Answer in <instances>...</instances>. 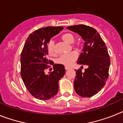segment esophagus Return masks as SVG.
Segmentation results:
<instances>
[{
	"instance_id": "obj_1",
	"label": "esophagus",
	"mask_w": 123,
	"mask_h": 123,
	"mask_svg": "<svg viewBox=\"0 0 123 123\" xmlns=\"http://www.w3.org/2000/svg\"><path fill=\"white\" fill-rule=\"evenodd\" d=\"M65 69L66 70H69V69H70V68H69V67H65Z\"/></svg>"
}]
</instances>
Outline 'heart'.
I'll use <instances>...</instances> for the list:
<instances>
[{"mask_svg": "<svg viewBox=\"0 0 123 123\" xmlns=\"http://www.w3.org/2000/svg\"><path fill=\"white\" fill-rule=\"evenodd\" d=\"M61 38L63 41L65 42L68 43L69 44L73 43L74 42L75 38L74 35L71 33H65L61 36ZM74 47L75 48H79V44H74ZM48 53L51 55H54L55 54V51H54V43L53 41H50L48 44ZM78 55L77 53L75 51H72L67 54H62L61 55L60 57L57 59V63L60 64L64 65L66 67H69L77 59Z\"/></svg>", "mask_w": 123, "mask_h": 123, "instance_id": "obj_1", "label": "heart"}]
</instances>
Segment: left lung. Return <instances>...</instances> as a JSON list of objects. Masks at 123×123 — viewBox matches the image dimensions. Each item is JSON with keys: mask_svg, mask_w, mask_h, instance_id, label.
<instances>
[{"mask_svg": "<svg viewBox=\"0 0 123 123\" xmlns=\"http://www.w3.org/2000/svg\"><path fill=\"white\" fill-rule=\"evenodd\" d=\"M67 28L79 34L85 41L77 62L88 66L84 72L80 69L76 70L74 82L75 91L82 97H92L103 88L108 77L110 58L107 48L93 28L78 25Z\"/></svg>", "mask_w": 123, "mask_h": 123, "instance_id": "obj_1", "label": "left lung"}]
</instances>
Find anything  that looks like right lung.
Segmentation results:
<instances>
[{
  "instance_id": "obj_1",
  "label": "right lung",
  "mask_w": 123,
  "mask_h": 123,
  "mask_svg": "<svg viewBox=\"0 0 123 123\" xmlns=\"http://www.w3.org/2000/svg\"><path fill=\"white\" fill-rule=\"evenodd\" d=\"M62 26H47L33 31L26 39L20 58L21 76L32 96L39 100H49L57 93L59 81L64 75V66L53 65V71L46 75L44 70L54 62L47 58L48 44Z\"/></svg>"
}]
</instances>
